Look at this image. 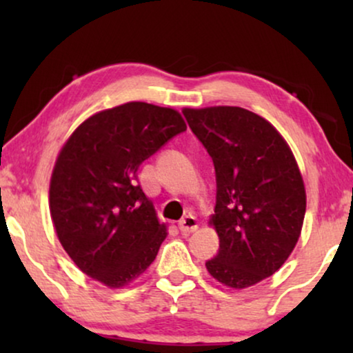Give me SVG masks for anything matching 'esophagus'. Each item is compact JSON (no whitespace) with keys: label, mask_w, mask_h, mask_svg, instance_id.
<instances>
[{"label":"esophagus","mask_w":353,"mask_h":353,"mask_svg":"<svg viewBox=\"0 0 353 353\" xmlns=\"http://www.w3.org/2000/svg\"><path fill=\"white\" fill-rule=\"evenodd\" d=\"M178 226H180L181 233H194V231H197V228H199V220H197L194 215L190 214L183 220H180Z\"/></svg>","instance_id":"1"}]
</instances>
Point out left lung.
Instances as JSON below:
<instances>
[{"instance_id": "left-lung-1", "label": "left lung", "mask_w": 353, "mask_h": 353, "mask_svg": "<svg viewBox=\"0 0 353 353\" xmlns=\"http://www.w3.org/2000/svg\"><path fill=\"white\" fill-rule=\"evenodd\" d=\"M215 165L216 204L209 225L220 250L207 272L233 289L272 276L296 248L307 194L296 157L268 120L236 105L183 109Z\"/></svg>"}]
</instances>
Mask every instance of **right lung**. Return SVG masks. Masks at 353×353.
<instances>
[{"instance_id":"obj_1","label":"right lung","mask_w":353,"mask_h":353,"mask_svg":"<svg viewBox=\"0 0 353 353\" xmlns=\"http://www.w3.org/2000/svg\"><path fill=\"white\" fill-rule=\"evenodd\" d=\"M181 114L132 101L81 122L61 148L50 181L59 243L85 274L122 289L146 272L167 238L138 168L185 132Z\"/></svg>"}]
</instances>
